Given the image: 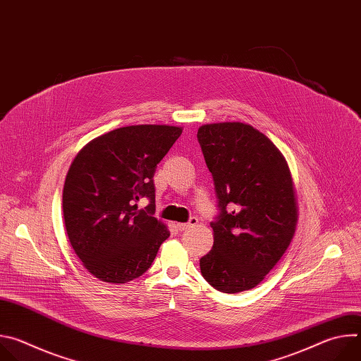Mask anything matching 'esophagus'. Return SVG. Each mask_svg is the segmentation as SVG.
Returning a JSON list of instances; mask_svg holds the SVG:
<instances>
[{"label": "esophagus", "instance_id": "obj_1", "mask_svg": "<svg viewBox=\"0 0 361 361\" xmlns=\"http://www.w3.org/2000/svg\"><path fill=\"white\" fill-rule=\"evenodd\" d=\"M197 223H198V219H197V217H191L188 223H178V224H177V228H178L180 231H185V230H188V228L197 226Z\"/></svg>", "mask_w": 361, "mask_h": 361}]
</instances>
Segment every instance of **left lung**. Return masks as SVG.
Returning a JSON list of instances; mask_svg holds the SVG:
<instances>
[{
    "label": "left lung",
    "instance_id": "left-lung-1",
    "mask_svg": "<svg viewBox=\"0 0 361 361\" xmlns=\"http://www.w3.org/2000/svg\"><path fill=\"white\" fill-rule=\"evenodd\" d=\"M213 174L219 214L213 250L200 259L216 290L240 293L262 283L291 243L297 224L294 185L286 159L263 133L244 123L198 128Z\"/></svg>",
    "mask_w": 361,
    "mask_h": 361
}]
</instances>
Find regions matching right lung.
Returning a JSON list of instances; mask_svg holds the SVG:
<instances>
[{
	"mask_svg": "<svg viewBox=\"0 0 361 361\" xmlns=\"http://www.w3.org/2000/svg\"><path fill=\"white\" fill-rule=\"evenodd\" d=\"M181 127L142 124L90 141L64 183L63 213L68 240L98 280L124 284L144 274L170 237L156 212L154 173L181 135ZM150 200L145 211L136 201Z\"/></svg>",
	"mask_w": 361,
	"mask_h": 361,
	"instance_id": "right-lung-1",
	"label": "right lung"
}]
</instances>
